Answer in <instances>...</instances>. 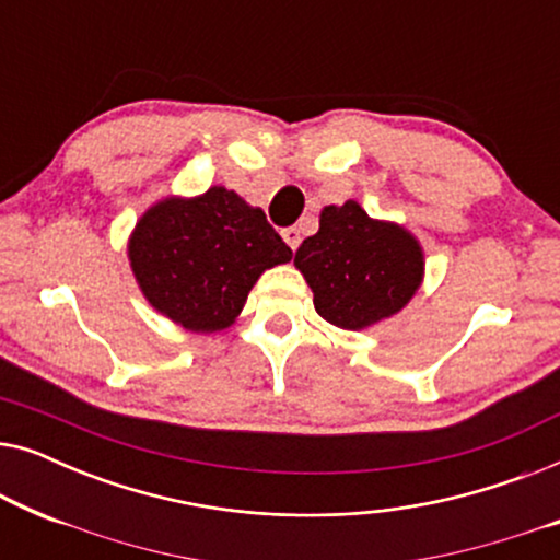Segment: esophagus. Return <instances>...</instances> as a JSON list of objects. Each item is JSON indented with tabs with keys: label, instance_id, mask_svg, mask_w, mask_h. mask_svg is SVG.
<instances>
[{
	"label": "esophagus",
	"instance_id": "esophagus-1",
	"mask_svg": "<svg viewBox=\"0 0 560 560\" xmlns=\"http://www.w3.org/2000/svg\"><path fill=\"white\" fill-rule=\"evenodd\" d=\"M282 240L288 242V247L290 249H298V244H301V232H298L295 226H288V229H282Z\"/></svg>",
	"mask_w": 560,
	"mask_h": 560
}]
</instances>
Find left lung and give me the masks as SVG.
<instances>
[{
	"instance_id": "1",
	"label": "left lung",
	"mask_w": 560,
	"mask_h": 560,
	"mask_svg": "<svg viewBox=\"0 0 560 560\" xmlns=\"http://www.w3.org/2000/svg\"><path fill=\"white\" fill-rule=\"evenodd\" d=\"M295 267L328 324L359 331L402 311L423 280V249L408 229L366 217L357 201L326 206Z\"/></svg>"
}]
</instances>
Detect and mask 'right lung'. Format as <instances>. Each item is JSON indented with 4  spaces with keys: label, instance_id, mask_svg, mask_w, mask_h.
Masks as SVG:
<instances>
[{
    "label": "right lung",
    "instance_id": "add662e5",
    "mask_svg": "<svg viewBox=\"0 0 560 560\" xmlns=\"http://www.w3.org/2000/svg\"><path fill=\"white\" fill-rule=\"evenodd\" d=\"M127 249L152 308L196 334L232 326L259 275L293 257L262 209L221 186L163 198L137 221Z\"/></svg>",
    "mask_w": 560,
    "mask_h": 560
}]
</instances>
